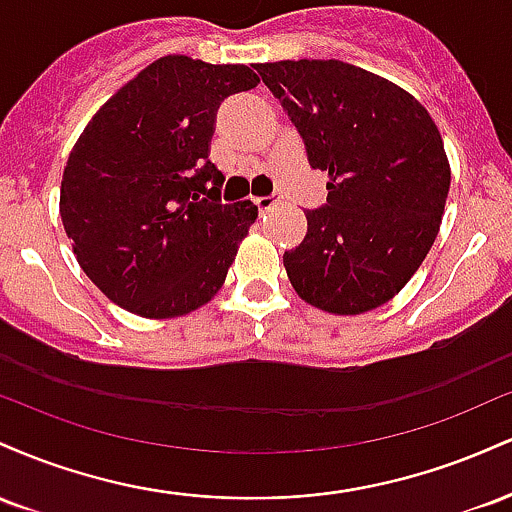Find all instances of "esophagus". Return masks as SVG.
Instances as JSON below:
<instances>
[{"label":"esophagus","mask_w":512,"mask_h":512,"mask_svg":"<svg viewBox=\"0 0 512 512\" xmlns=\"http://www.w3.org/2000/svg\"><path fill=\"white\" fill-rule=\"evenodd\" d=\"M255 204H257V209L262 211H272V209H276L281 204V197H276V195H272V197H257L255 199Z\"/></svg>","instance_id":"1"}]
</instances>
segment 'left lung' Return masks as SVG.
Instances as JSON below:
<instances>
[{"label": "left lung", "instance_id": "left-lung-1", "mask_svg": "<svg viewBox=\"0 0 512 512\" xmlns=\"http://www.w3.org/2000/svg\"><path fill=\"white\" fill-rule=\"evenodd\" d=\"M303 137L308 163L330 175L327 204L284 252L305 303L358 315L390 301L438 236L450 163L428 110L411 93L339 60L257 64Z\"/></svg>", "mask_w": 512, "mask_h": 512}]
</instances>
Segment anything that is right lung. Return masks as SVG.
<instances>
[{
  "instance_id": "1",
  "label": "right lung",
  "mask_w": 512,
  "mask_h": 512,
  "mask_svg": "<svg viewBox=\"0 0 512 512\" xmlns=\"http://www.w3.org/2000/svg\"><path fill=\"white\" fill-rule=\"evenodd\" d=\"M257 84L245 64L168 55L81 132L64 166L60 216L81 269L120 308L178 317L223 286L257 207L221 202L209 144L219 105Z\"/></svg>"
}]
</instances>
